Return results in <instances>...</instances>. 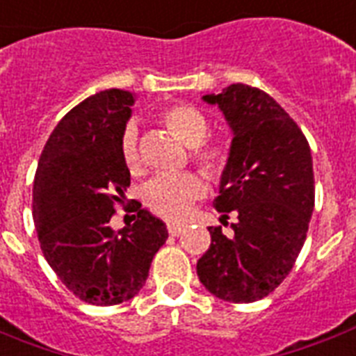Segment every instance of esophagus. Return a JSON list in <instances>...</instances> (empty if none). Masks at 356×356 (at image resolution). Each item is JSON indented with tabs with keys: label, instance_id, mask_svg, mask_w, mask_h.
Instances as JSON below:
<instances>
[{
	"label": "esophagus",
	"instance_id": "esophagus-1",
	"mask_svg": "<svg viewBox=\"0 0 356 356\" xmlns=\"http://www.w3.org/2000/svg\"><path fill=\"white\" fill-rule=\"evenodd\" d=\"M184 227L186 226H183V224H168V233H170V235H173V237H177V235H181V233L184 232Z\"/></svg>",
	"mask_w": 356,
	"mask_h": 356
}]
</instances>
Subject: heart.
<instances>
[{
    "instance_id": "1",
    "label": "heart",
    "mask_w": 356,
    "mask_h": 356,
    "mask_svg": "<svg viewBox=\"0 0 356 356\" xmlns=\"http://www.w3.org/2000/svg\"><path fill=\"white\" fill-rule=\"evenodd\" d=\"M162 121L179 142L192 147V159L209 173L220 175L227 164V147L220 142H207L209 123L197 108L175 104L162 113ZM119 153L124 168L132 173L140 172L142 162L138 154V130L129 124L121 134ZM205 194V181L192 172L156 175L143 188V202L154 214L168 220H183L190 209Z\"/></svg>"
}]
</instances>
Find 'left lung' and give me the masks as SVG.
<instances>
[{
  "label": "left lung",
  "instance_id": "obj_1",
  "mask_svg": "<svg viewBox=\"0 0 356 356\" xmlns=\"http://www.w3.org/2000/svg\"><path fill=\"white\" fill-rule=\"evenodd\" d=\"M218 106L233 140L214 207L237 214L233 235L209 227L211 246L197 261L207 291L229 302L267 297L289 275L314 211L310 145L289 113L265 91L233 83L203 95Z\"/></svg>",
  "mask_w": 356,
  "mask_h": 356
}]
</instances>
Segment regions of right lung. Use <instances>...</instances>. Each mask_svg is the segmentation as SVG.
I'll use <instances>...</instances> for the list:
<instances>
[{"label": "right lung", "instance_id": "obj_1", "mask_svg": "<svg viewBox=\"0 0 356 356\" xmlns=\"http://www.w3.org/2000/svg\"><path fill=\"white\" fill-rule=\"evenodd\" d=\"M136 95L106 89L74 106L48 138L33 183V220L46 261L83 302L121 305L145 286L166 224L136 203L115 232V203L130 184L119 142Z\"/></svg>", "mask_w": 356, "mask_h": 356}]
</instances>
